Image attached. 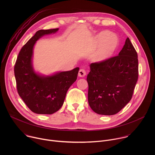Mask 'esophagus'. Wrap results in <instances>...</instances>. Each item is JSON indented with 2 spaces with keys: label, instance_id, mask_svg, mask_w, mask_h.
Masks as SVG:
<instances>
[{
  "label": "esophagus",
  "instance_id": "34e87169",
  "mask_svg": "<svg viewBox=\"0 0 155 155\" xmlns=\"http://www.w3.org/2000/svg\"><path fill=\"white\" fill-rule=\"evenodd\" d=\"M86 71H84V69H80L78 72V76L80 77H84L85 75H86Z\"/></svg>",
  "mask_w": 155,
  "mask_h": 155
}]
</instances>
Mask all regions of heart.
Segmentation results:
<instances>
[{"label":"heart","mask_w":155,"mask_h":155,"mask_svg":"<svg viewBox=\"0 0 155 155\" xmlns=\"http://www.w3.org/2000/svg\"><path fill=\"white\" fill-rule=\"evenodd\" d=\"M107 31H104L96 35L94 38V47L98 49L93 60L96 62H103L111 58L115 52L118 39L114 34H110Z\"/></svg>","instance_id":"obj_1"}]
</instances>
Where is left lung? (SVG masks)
<instances>
[{"label": "left lung", "mask_w": 155, "mask_h": 155, "mask_svg": "<svg viewBox=\"0 0 155 155\" xmlns=\"http://www.w3.org/2000/svg\"><path fill=\"white\" fill-rule=\"evenodd\" d=\"M88 103L99 115H113L130 101L138 79L137 53L129 38L118 55L90 65Z\"/></svg>", "instance_id": "left-lung-1"}]
</instances>
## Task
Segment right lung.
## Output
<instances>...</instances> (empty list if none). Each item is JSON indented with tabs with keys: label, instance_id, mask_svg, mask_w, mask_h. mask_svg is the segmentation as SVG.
<instances>
[{
	"label": "right lung",
	"instance_id": "1",
	"mask_svg": "<svg viewBox=\"0 0 155 155\" xmlns=\"http://www.w3.org/2000/svg\"><path fill=\"white\" fill-rule=\"evenodd\" d=\"M58 30L57 28L36 32L21 49L15 65L18 93L31 111L37 114L51 115L58 111L69 88L77 78L78 68L50 75L40 74L34 69L33 50L36 41Z\"/></svg>",
	"mask_w": 155,
	"mask_h": 155
}]
</instances>
